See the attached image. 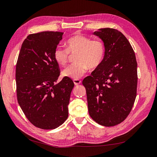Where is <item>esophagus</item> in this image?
Here are the masks:
<instances>
[{
    "instance_id": "1",
    "label": "esophagus",
    "mask_w": 157,
    "mask_h": 157,
    "mask_svg": "<svg viewBox=\"0 0 157 157\" xmlns=\"http://www.w3.org/2000/svg\"><path fill=\"white\" fill-rule=\"evenodd\" d=\"M81 82H82L81 80H79V79H74V83L75 86L79 85V84L81 83Z\"/></svg>"
}]
</instances>
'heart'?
Returning <instances> with one entry per match:
<instances>
[{
	"instance_id": "b5f03b06",
	"label": "heart",
	"mask_w": 157,
	"mask_h": 157,
	"mask_svg": "<svg viewBox=\"0 0 157 157\" xmlns=\"http://www.w3.org/2000/svg\"><path fill=\"white\" fill-rule=\"evenodd\" d=\"M66 49L56 48L54 58L61 66H66L69 54L77 53L75 60L77 62L66 67L62 75L71 79H78L85 74L89 68L98 67L103 61L105 54V46L99 40H91L86 36L78 34L68 39L66 42Z\"/></svg>"
}]
</instances>
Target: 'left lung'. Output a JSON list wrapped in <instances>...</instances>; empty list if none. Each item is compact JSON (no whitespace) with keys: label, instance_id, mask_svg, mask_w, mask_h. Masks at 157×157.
<instances>
[{"label":"left lung","instance_id":"1","mask_svg":"<svg viewBox=\"0 0 157 157\" xmlns=\"http://www.w3.org/2000/svg\"><path fill=\"white\" fill-rule=\"evenodd\" d=\"M105 54L100 65L83 80L88 111L96 123L115 126L127 118L134 105L137 87V63L128 40L114 29H99Z\"/></svg>","mask_w":157,"mask_h":157}]
</instances>
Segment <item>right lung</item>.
<instances>
[{
  "instance_id": "right-lung-1",
  "label": "right lung",
  "mask_w": 157,
  "mask_h": 157,
  "mask_svg": "<svg viewBox=\"0 0 157 157\" xmlns=\"http://www.w3.org/2000/svg\"><path fill=\"white\" fill-rule=\"evenodd\" d=\"M63 33L42 32L28 36L16 66L17 99L26 118L35 127L54 129L68 117L73 81L59 75L54 52Z\"/></svg>"
}]
</instances>
